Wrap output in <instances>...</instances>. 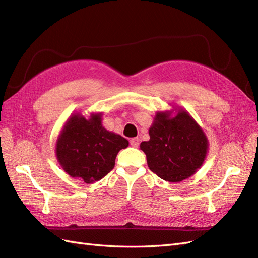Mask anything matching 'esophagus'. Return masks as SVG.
Segmentation results:
<instances>
[{"label":"esophagus","instance_id":"34e87169","mask_svg":"<svg viewBox=\"0 0 258 258\" xmlns=\"http://www.w3.org/2000/svg\"><path fill=\"white\" fill-rule=\"evenodd\" d=\"M130 143H131V145L133 146V147H139V145H140L139 137H134V139H132V140L130 141Z\"/></svg>","mask_w":258,"mask_h":258}]
</instances>
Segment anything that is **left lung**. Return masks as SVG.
<instances>
[{"label":"left lung","mask_w":258,"mask_h":258,"mask_svg":"<svg viewBox=\"0 0 258 258\" xmlns=\"http://www.w3.org/2000/svg\"><path fill=\"white\" fill-rule=\"evenodd\" d=\"M148 133L151 139L142 142L140 147L146 155L149 169L164 180L182 181L205 163L209 148L207 135L181 107L156 112Z\"/></svg>","instance_id":"obj_1"}]
</instances>
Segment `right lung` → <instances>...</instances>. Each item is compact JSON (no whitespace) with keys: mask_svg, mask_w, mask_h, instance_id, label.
<instances>
[{"mask_svg":"<svg viewBox=\"0 0 258 258\" xmlns=\"http://www.w3.org/2000/svg\"><path fill=\"white\" fill-rule=\"evenodd\" d=\"M127 146L126 139L103 127L102 113L88 118L74 113L57 139L56 157L69 176L93 183L114 168L116 155Z\"/></svg>","mask_w":258,"mask_h":258,"instance_id":"right-lung-1","label":"right lung"}]
</instances>
